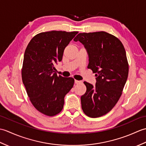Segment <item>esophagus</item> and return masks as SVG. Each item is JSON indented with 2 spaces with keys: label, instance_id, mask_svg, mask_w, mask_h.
<instances>
[{
  "label": "esophagus",
  "instance_id": "obj_1",
  "mask_svg": "<svg viewBox=\"0 0 146 146\" xmlns=\"http://www.w3.org/2000/svg\"><path fill=\"white\" fill-rule=\"evenodd\" d=\"M82 81H79V80H75V84H80V83H82Z\"/></svg>",
  "mask_w": 146,
  "mask_h": 146
}]
</instances>
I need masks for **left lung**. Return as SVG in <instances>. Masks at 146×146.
I'll return each mask as SVG.
<instances>
[{"label": "left lung", "instance_id": "left-lung-1", "mask_svg": "<svg viewBox=\"0 0 146 146\" xmlns=\"http://www.w3.org/2000/svg\"><path fill=\"white\" fill-rule=\"evenodd\" d=\"M73 40L84 46L88 68L96 73L95 86L84 82L86 91L81 97L82 110L92 118L104 115L117 103L127 79L125 48L119 39L104 31L80 33Z\"/></svg>", "mask_w": 146, "mask_h": 146}]
</instances>
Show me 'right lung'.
I'll use <instances>...</instances> for the list:
<instances>
[{
	"label": "right lung",
	"mask_w": 146,
	"mask_h": 146,
	"mask_svg": "<svg viewBox=\"0 0 146 146\" xmlns=\"http://www.w3.org/2000/svg\"><path fill=\"white\" fill-rule=\"evenodd\" d=\"M78 31L39 33L31 40L24 52L22 79L33 106L48 116L62 110L64 98L73 88V78L58 76L55 64L61 61L64 48Z\"/></svg>",
	"instance_id": "obj_1"
}]
</instances>
